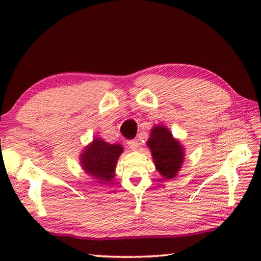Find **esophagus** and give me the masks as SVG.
I'll return each mask as SVG.
<instances>
[{"mask_svg":"<svg viewBox=\"0 0 261 261\" xmlns=\"http://www.w3.org/2000/svg\"><path fill=\"white\" fill-rule=\"evenodd\" d=\"M127 145H129V147L132 149V151H136V149L139 148L140 141L139 139H132L127 141Z\"/></svg>","mask_w":261,"mask_h":261,"instance_id":"esophagus-1","label":"esophagus"}]
</instances>
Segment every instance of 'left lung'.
Segmentation results:
<instances>
[{"label":"left lung","instance_id":"1","mask_svg":"<svg viewBox=\"0 0 261 261\" xmlns=\"http://www.w3.org/2000/svg\"><path fill=\"white\" fill-rule=\"evenodd\" d=\"M147 146L152 152L153 161L165 179H171L184 162V148L166 126L156 125L151 131Z\"/></svg>","mask_w":261,"mask_h":261}]
</instances>
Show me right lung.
Here are the masks:
<instances>
[{"mask_svg":"<svg viewBox=\"0 0 261 261\" xmlns=\"http://www.w3.org/2000/svg\"><path fill=\"white\" fill-rule=\"evenodd\" d=\"M122 152V145H112L96 138L81 154V165L85 173L96 182L106 184L114 178L115 168Z\"/></svg>","mask_w":261,"mask_h":261,"instance_id":"right-lung-1","label":"right lung"}]
</instances>
